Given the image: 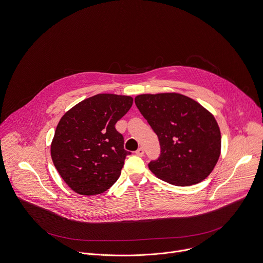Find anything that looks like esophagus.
<instances>
[{
	"label": "esophagus",
	"mask_w": 263,
	"mask_h": 263,
	"mask_svg": "<svg viewBox=\"0 0 263 263\" xmlns=\"http://www.w3.org/2000/svg\"><path fill=\"white\" fill-rule=\"evenodd\" d=\"M136 155H137V156H139V157H142V156H144V149H143L142 147L138 148V149L136 151Z\"/></svg>",
	"instance_id": "34e87169"
}]
</instances>
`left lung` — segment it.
Listing matches in <instances>:
<instances>
[{
    "instance_id": "obj_1",
    "label": "left lung",
    "mask_w": 263,
    "mask_h": 263,
    "mask_svg": "<svg viewBox=\"0 0 263 263\" xmlns=\"http://www.w3.org/2000/svg\"><path fill=\"white\" fill-rule=\"evenodd\" d=\"M135 102L160 141L161 155L148 164L155 176L176 186L205 180L221 149L220 129L214 116L178 93L142 94Z\"/></svg>"
}]
</instances>
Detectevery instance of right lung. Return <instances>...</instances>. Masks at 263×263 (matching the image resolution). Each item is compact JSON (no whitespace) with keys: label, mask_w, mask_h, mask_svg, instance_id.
I'll use <instances>...</instances> for the list:
<instances>
[{"label":"right lung","mask_w":263,"mask_h":263,"mask_svg":"<svg viewBox=\"0 0 263 263\" xmlns=\"http://www.w3.org/2000/svg\"><path fill=\"white\" fill-rule=\"evenodd\" d=\"M130 96L98 94L69 109L58 122L51 158L66 184L81 195L100 194L119 179L126 156L115 124L129 110Z\"/></svg>","instance_id":"right-lung-1"}]
</instances>
